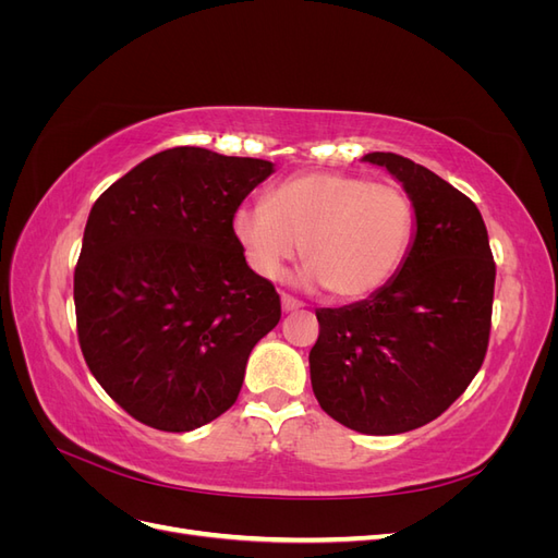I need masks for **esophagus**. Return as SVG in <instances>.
<instances>
[{"mask_svg":"<svg viewBox=\"0 0 558 558\" xmlns=\"http://www.w3.org/2000/svg\"><path fill=\"white\" fill-rule=\"evenodd\" d=\"M281 307H283V312H295L302 307V302L289 293H281Z\"/></svg>","mask_w":558,"mask_h":558,"instance_id":"esophagus-1","label":"esophagus"}]
</instances>
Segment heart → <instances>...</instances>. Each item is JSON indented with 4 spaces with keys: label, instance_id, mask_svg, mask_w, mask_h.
<instances>
[{
    "label": "heart",
    "instance_id": "1",
    "mask_svg": "<svg viewBox=\"0 0 558 558\" xmlns=\"http://www.w3.org/2000/svg\"><path fill=\"white\" fill-rule=\"evenodd\" d=\"M246 265L277 279L302 251L305 279L340 300H363L391 281L412 248L416 209L393 181L305 172L277 183L267 202L232 211Z\"/></svg>",
    "mask_w": 558,
    "mask_h": 558
}]
</instances>
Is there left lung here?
Listing matches in <instances>:
<instances>
[{
  "mask_svg": "<svg viewBox=\"0 0 558 558\" xmlns=\"http://www.w3.org/2000/svg\"><path fill=\"white\" fill-rule=\"evenodd\" d=\"M414 199L416 234L398 275L367 300L316 310L314 396L365 435L440 416L475 379L492 332L496 263L482 214L451 183L396 154H367Z\"/></svg>",
  "mask_w": 558,
  "mask_h": 558,
  "instance_id": "1",
  "label": "left lung"
}]
</instances>
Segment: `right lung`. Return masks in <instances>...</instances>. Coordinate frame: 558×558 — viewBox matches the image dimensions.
Returning a JSON list of instances; mask_svg holds the SVG:
<instances>
[{"instance_id":"obj_1","label":"right lung","mask_w":558,"mask_h":558,"mask_svg":"<svg viewBox=\"0 0 558 558\" xmlns=\"http://www.w3.org/2000/svg\"><path fill=\"white\" fill-rule=\"evenodd\" d=\"M272 162L177 146L97 197L74 269L76 330L93 377L142 424L185 433L240 396L251 349L281 318L246 265L232 211Z\"/></svg>"}]
</instances>
